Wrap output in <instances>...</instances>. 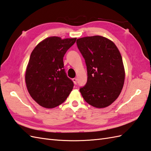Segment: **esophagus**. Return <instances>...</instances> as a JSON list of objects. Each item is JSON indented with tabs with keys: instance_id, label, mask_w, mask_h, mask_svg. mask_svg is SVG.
<instances>
[{
	"instance_id": "obj_1",
	"label": "esophagus",
	"mask_w": 151,
	"mask_h": 151,
	"mask_svg": "<svg viewBox=\"0 0 151 151\" xmlns=\"http://www.w3.org/2000/svg\"><path fill=\"white\" fill-rule=\"evenodd\" d=\"M73 82H74V83L76 85V83H77V78H73Z\"/></svg>"
}]
</instances>
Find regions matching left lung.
<instances>
[{"label":"left lung","mask_w":151,"mask_h":151,"mask_svg":"<svg viewBox=\"0 0 151 151\" xmlns=\"http://www.w3.org/2000/svg\"><path fill=\"white\" fill-rule=\"evenodd\" d=\"M76 44L87 70V83L80 88L83 99L96 108L110 106L120 95L124 83L120 51L113 42L101 36L80 38Z\"/></svg>","instance_id":"obj_1"}]
</instances>
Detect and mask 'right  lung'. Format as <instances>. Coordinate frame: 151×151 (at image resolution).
<instances>
[{"instance_id": "add662e5", "label": "right lung", "mask_w": 151, "mask_h": 151, "mask_svg": "<svg viewBox=\"0 0 151 151\" xmlns=\"http://www.w3.org/2000/svg\"><path fill=\"white\" fill-rule=\"evenodd\" d=\"M76 38L51 37L31 52L26 71V83L32 99L42 107L54 108L62 104L74 83L66 75L63 58Z\"/></svg>"}]
</instances>
